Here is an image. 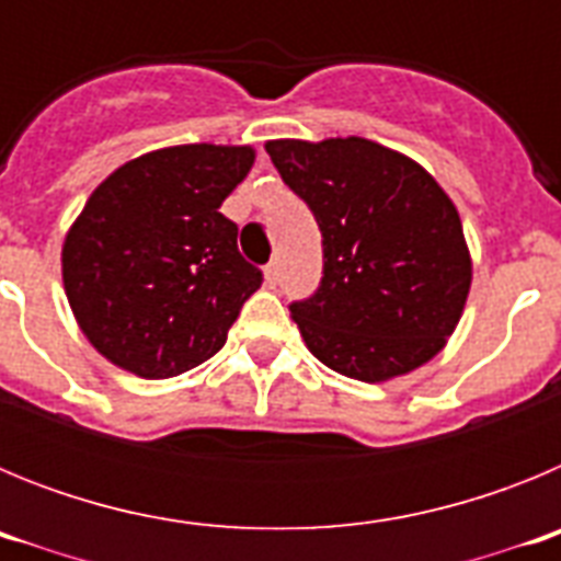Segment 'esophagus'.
Returning a JSON list of instances; mask_svg holds the SVG:
<instances>
[{"label": "esophagus", "instance_id": "34e87169", "mask_svg": "<svg viewBox=\"0 0 561 561\" xmlns=\"http://www.w3.org/2000/svg\"><path fill=\"white\" fill-rule=\"evenodd\" d=\"M277 277H280V261H270V264L264 266V280L266 286H275L277 284Z\"/></svg>", "mask_w": 561, "mask_h": 561}]
</instances>
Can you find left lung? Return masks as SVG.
Listing matches in <instances>:
<instances>
[{
	"label": "left lung",
	"instance_id": "obj_1",
	"mask_svg": "<svg viewBox=\"0 0 561 561\" xmlns=\"http://www.w3.org/2000/svg\"><path fill=\"white\" fill-rule=\"evenodd\" d=\"M266 153L323 232V280L289 306L306 348L370 385L433 359L472 286L463 227L444 187L365 137L270 140Z\"/></svg>",
	"mask_w": 561,
	"mask_h": 561
}]
</instances>
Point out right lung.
I'll use <instances>...</instances> for the list:
<instances>
[{"label":"right lung","mask_w":561,"mask_h":561,"mask_svg":"<svg viewBox=\"0 0 561 561\" xmlns=\"http://www.w3.org/2000/svg\"><path fill=\"white\" fill-rule=\"evenodd\" d=\"M252 162L250 146H171L92 191L64 238L61 275L78 325L112 365L168 379L225 345L264 280L219 213Z\"/></svg>","instance_id":"add662e5"}]
</instances>
